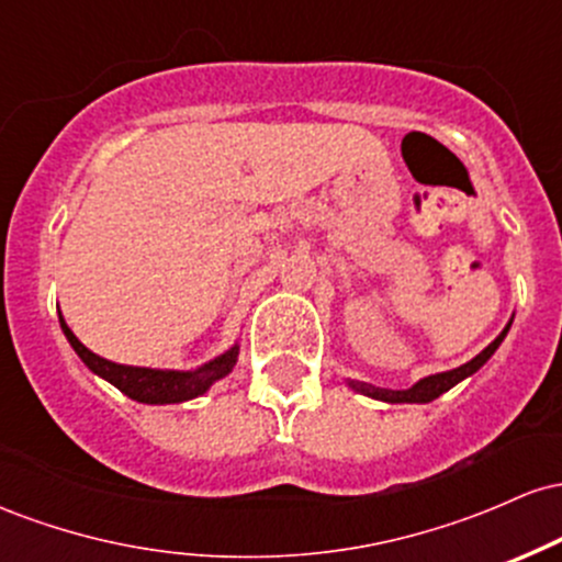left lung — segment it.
Returning a JSON list of instances; mask_svg holds the SVG:
<instances>
[{
	"label": "left lung",
	"instance_id": "obj_1",
	"mask_svg": "<svg viewBox=\"0 0 562 562\" xmlns=\"http://www.w3.org/2000/svg\"><path fill=\"white\" fill-rule=\"evenodd\" d=\"M509 325H513V319L507 322L505 330L496 335L492 344L483 348L479 357H473V359H470V362H465L462 367H454V370L436 372V375H428V378L417 380V383L412 385V389H404V391L375 389V385L359 383V380H348V389H353L357 393H364V396L378 398V402H385V404H428V402H434V398L441 396V393H447L449 389H454V385L460 383V380H465V378L473 375V372H479L481 367L494 357L496 348L502 346V340H505Z\"/></svg>",
	"mask_w": 562,
	"mask_h": 562
}]
</instances>
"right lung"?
Instances as JSON below:
<instances>
[{
	"mask_svg": "<svg viewBox=\"0 0 562 562\" xmlns=\"http://www.w3.org/2000/svg\"><path fill=\"white\" fill-rule=\"evenodd\" d=\"M60 327L66 333L68 344L79 353V359L94 375L115 385L121 393L139 404H182L190 398L203 396L216 380L227 378L232 367L237 364V353H240V344H235L222 357L211 359V362L195 367V370H153V367H132V364H115L108 359L97 357L87 346L76 338L74 330L66 325L60 314Z\"/></svg>",
	"mask_w": 562,
	"mask_h": 562,
	"instance_id": "add662e5",
	"label": "right lung"
}]
</instances>
